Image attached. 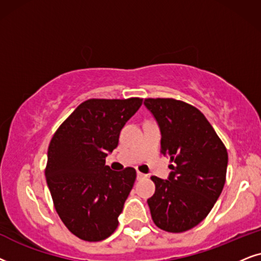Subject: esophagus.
Masks as SVG:
<instances>
[{
	"label": "esophagus",
	"instance_id": "esophagus-1",
	"mask_svg": "<svg viewBox=\"0 0 261 261\" xmlns=\"http://www.w3.org/2000/svg\"><path fill=\"white\" fill-rule=\"evenodd\" d=\"M145 176H147V175H145V174H144V173L137 172V179H138V180H141V179H144V178H145Z\"/></svg>",
	"mask_w": 261,
	"mask_h": 261
}]
</instances>
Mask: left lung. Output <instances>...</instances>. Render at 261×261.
Segmentation results:
<instances>
[{
    "mask_svg": "<svg viewBox=\"0 0 261 261\" xmlns=\"http://www.w3.org/2000/svg\"><path fill=\"white\" fill-rule=\"evenodd\" d=\"M161 133V152L171 159L168 179L151 176V218L162 230L182 232L205 218L225 182L228 152L196 107L174 99H145Z\"/></svg>",
    "mask_w": 261,
    "mask_h": 261,
    "instance_id": "8db88e82",
    "label": "left lung"
}]
</instances>
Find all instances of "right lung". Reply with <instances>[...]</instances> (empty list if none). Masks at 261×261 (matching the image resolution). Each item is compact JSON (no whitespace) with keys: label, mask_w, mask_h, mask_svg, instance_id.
Here are the masks:
<instances>
[{"label":"right lung","mask_w":261,"mask_h":261,"mask_svg":"<svg viewBox=\"0 0 261 261\" xmlns=\"http://www.w3.org/2000/svg\"><path fill=\"white\" fill-rule=\"evenodd\" d=\"M143 100L90 99L58 127L47 150L45 169L55 209L69 230L85 241H101L118 227V217L133 190L136 171H112L106 156Z\"/></svg>","instance_id":"right-lung-1"}]
</instances>
